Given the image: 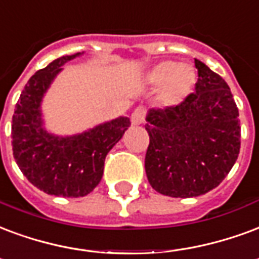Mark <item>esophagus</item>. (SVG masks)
Wrapping results in <instances>:
<instances>
[{"label": "esophagus", "mask_w": 259, "mask_h": 259, "mask_svg": "<svg viewBox=\"0 0 259 259\" xmlns=\"http://www.w3.org/2000/svg\"><path fill=\"white\" fill-rule=\"evenodd\" d=\"M145 115H147V111L144 107H137L132 114V123L141 124L145 120Z\"/></svg>", "instance_id": "1"}]
</instances>
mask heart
Here are the masks:
<instances>
[{
	"label": "heart",
	"mask_w": 259,
	"mask_h": 259,
	"mask_svg": "<svg viewBox=\"0 0 259 259\" xmlns=\"http://www.w3.org/2000/svg\"><path fill=\"white\" fill-rule=\"evenodd\" d=\"M149 85L162 88L160 100L167 105L180 104L192 92L196 74L188 64L177 61H162L148 74Z\"/></svg>",
	"instance_id": "heart-1"
}]
</instances>
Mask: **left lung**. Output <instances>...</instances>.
<instances>
[{
    "label": "left lung",
    "instance_id": "1",
    "mask_svg": "<svg viewBox=\"0 0 259 259\" xmlns=\"http://www.w3.org/2000/svg\"><path fill=\"white\" fill-rule=\"evenodd\" d=\"M195 92L177 105L152 108L145 129V173L156 192L204 195L222 183L240 151L239 110L227 82L195 59Z\"/></svg>",
    "mask_w": 259,
    "mask_h": 259
}]
</instances>
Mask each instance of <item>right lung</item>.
I'll list each match as a JSON object with an SVG mask.
<instances>
[{
  "instance_id": "right-lung-1",
  "label": "right lung",
  "mask_w": 259,
  "mask_h": 259,
  "mask_svg": "<svg viewBox=\"0 0 259 259\" xmlns=\"http://www.w3.org/2000/svg\"><path fill=\"white\" fill-rule=\"evenodd\" d=\"M81 53L53 60L24 86L12 116V147L17 166L28 181L48 195L81 198L99 185L104 160L130 126L120 116L72 137H56L42 127V96L61 66Z\"/></svg>"
}]
</instances>
